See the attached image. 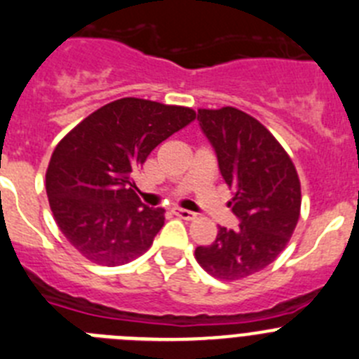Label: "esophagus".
I'll list each match as a JSON object with an SVG mask.
<instances>
[{
	"instance_id": "esophagus-1",
	"label": "esophagus",
	"mask_w": 359,
	"mask_h": 359,
	"mask_svg": "<svg viewBox=\"0 0 359 359\" xmlns=\"http://www.w3.org/2000/svg\"><path fill=\"white\" fill-rule=\"evenodd\" d=\"M173 215L175 216H179V218H182V219H195L196 218V215L195 212H191V211H187V209H180V208H173Z\"/></svg>"
}]
</instances>
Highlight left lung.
I'll use <instances>...</instances> for the list:
<instances>
[{
  "mask_svg": "<svg viewBox=\"0 0 359 359\" xmlns=\"http://www.w3.org/2000/svg\"><path fill=\"white\" fill-rule=\"evenodd\" d=\"M198 123L234 189L229 202L240 225L218 227L216 240L196 247L200 266L219 280L261 272L286 248L300 216V180L292 159L264 125L234 107L198 109Z\"/></svg>",
  "mask_w": 359,
  "mask_h": 359,
  "instance_id": "1",
  "label": "left lung"
}]
</instances>
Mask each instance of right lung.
Listing matches in <instances>:
<instances>
[{"label":"right lung","instance_id":"obj_1","mask_svg":"<svg viewBox=\"0 0 359 359\" xmlns=\"http://www.w3.org/2000/svg\"><path fill=\"white\" fill-rule=\"evenodd\" d=\"M195 116L189 107L121 98L87 116L55 147L46 170L50 208L86 259L118 266L151 247L164 209L141 202L132 173Z\"/></svg>","mask_w":359,"mask_h":359}]
</instances>
